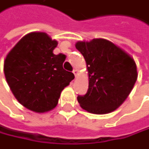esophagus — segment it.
I'll list each match as a JSON object with an SVG mask.
<instances>
[{"label": "esophagus", "mask_w": 149, "mask_h": 149, "mask_svg": "<svg viewBox=\"0 0 149 149\" xmlns=\"http://www.w3.org/2000/svg\"><path fill=\"white\" fill-rule=\"evenodd\" d=\"M73 73H74V76L76 77L77 76V74H78V71L76 70V69H74V71H73Z\"/></svg>", "instance_id": "34e87169"}]
</instances>
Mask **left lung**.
<instances>
[{
  "label": "left lung",
  "mask_w": 149,
  "mask_h": 149,
  "mask_svg": "<svg viewBox=\"0 0 149 149\" xmlns=\"http://www.w3.org/2000/svg\"><path fill=\"white\" fill-rule=\"evenodd\" d=\"M88 72V89L78 96L81 108L93 114H106L120 107L137 79L134 60L123 49L104 38L78 41Z\"/></svg>",
  "instance_id": "8db88e82"
}]
</instances>
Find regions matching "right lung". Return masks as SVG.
Listing matches in <instances>:
<instances>
[{
    "mask_svg": "<svg viewBox=\"0 0 149 149\" xmlns=\"http://www.w3.org/2000/svg\"><path fill=\"white\" fill-rule=\"evenodd\" d=\"M57 45L46 33L31 32L4 60V75L11 91L20 104L34 112L53 110L63 88L74 78L63 67L65 55L53 53Z\"/></svg>",
    "mask_w": 149,
    "mask_h": 149,
    "instance_id": "right-lung-1",
    "label": "right lung"
}]
</instances>
